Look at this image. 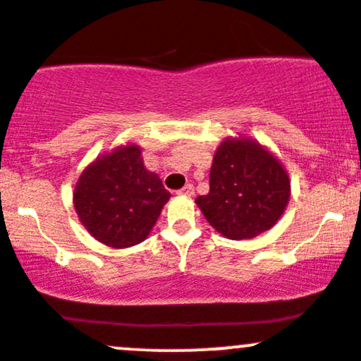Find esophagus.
Segmentation results:
<instances>
[{
	"label": "esophagus",
	"instance_id": "1",
	"mask_svg": "<svg viewBox=\"0 0 361 361\" xmlns=\"http://www.w3.org/2000/svg\"><path fill=\"white\" fill-rule=\"evenodd\" d=\"M177 195H179V196H192V195H195V188H192V184H185L184 188L180 189V191H177Z\"/></svg>",
	"mask_w": 361,
	"mask_h": 361
}]
</instances>
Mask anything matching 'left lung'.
I'll return each mask as SVG.
<instances>
[{
	"instance_id": "obj_1",
	"label": "left lung",
	"mask_w": 361,
	"mask_h": 361,
	"mask_svg": "<svg viewBox=\"0 0 361 361\" xmlns=\"http://www.w3.org/2000/svg\"><path fill=\"white\" fill-rule=\"evenodd\" d=\"M290 197L286 166L257 139L226 137L213 154L210 192L196 197L204 219L232 241L270 231Z\"/></svg>"
}]
</instances>
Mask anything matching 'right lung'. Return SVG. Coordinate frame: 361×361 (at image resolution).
Here are the masks:
<instances>
[{
  "label": "right lung",
  "instance_id": "add662e5",
  "mask_svg": "<svg viewBox=\"0 0 361 361\" xmlns=\"http://www.w3.org/2000/svg\"><path fill=\"white\" fill-rule=\"evenodd\" d=\"M170 200L158 173L149 172L135 142L99 154L73 188V208L84 228L104 246L123 250L149 235Z\"/></svg>",
  "mask_w": 361,
  "mask_h": 361
}]
</instances>
